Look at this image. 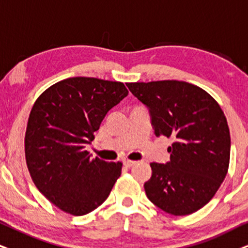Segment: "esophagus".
<instances>
[{
  "label": "esophagus",
  "instance_id": "obj_1",
  "mask_svg": "<svg viewBox=\"0 0 248 248\" xmlns=\"http://www.w3.org/2000/svg\"><path fill=\"white\" fill-rule=\"evenodd\" d=\"M136 164H137V161H134V160H128V159L124 160V165L126 166V167H133V166H135Z\"/></svg>",
  "mask_w": 248,
  "mask_h": 248
}]
</instances>
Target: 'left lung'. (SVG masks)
Returning a JSON list of instances; mask_svg holds the SVG:
<instances>
[{
  "instance_id": "8db88e82",
  "label": "left lung",
  "mask_w": 248,
  "mask_h": 248,
  "mask_svg": "<svg viewBox=\"0 0 248 248\" xmlns=\"http://www.w3.org/2000/svg\"><path fill=\"white\" fill-rule=\"evenodd\" d=\"M127 87L149 108L155 136L174 140L170 160L150 164L147 198L171 215L192 214L209 202L228 173L231 142L223 111L208 93L184 81Z\"/></svg>"
}]
</instances>
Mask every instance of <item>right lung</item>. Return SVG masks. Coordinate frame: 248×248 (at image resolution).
<instances>
[{
    "label": "right lung",
    "mask_w": 248,
    "mask_h": 248,
    "mask_svg": "<svg viewBox=\"0 0 248 248\" xmlns=\"http://www.w3.org/2000/svg\"><path fill=\"white\" fill-rule=\"evenodd\" d=\"M127 95L122 82L77 77L52 84L34 103L25 134L27 168L40 192L62 211L93 212L120 177L122 162L92 159L86 146Z\"/></svg>",
    "instance_id": "add662e5"
}]
</instances>
